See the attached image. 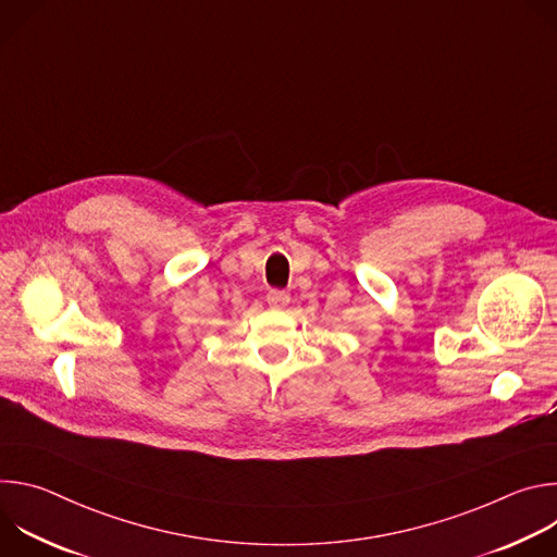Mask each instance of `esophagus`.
Returning <instances> with one entry per match:
<instances>
[{"instance_id":"obj_1","label":"esophagus","mask_w":557,"mask_h":557,"mask_svg":"<svg viewBox=\"0 0 557 557\" xmlns=\"http://www.w3.org/2000/svg\"><path fill=\"white\" fill-rule=\"evenodd\" d=\"M267 301H269V306L271 308H284V306H288V301H290V295L286 293V290H269L267 293Z\"/></svg>"}]
</instances>
